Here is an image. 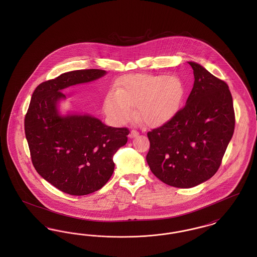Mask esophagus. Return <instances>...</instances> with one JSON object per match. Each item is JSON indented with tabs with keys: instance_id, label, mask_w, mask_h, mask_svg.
I'll use <instances>...</instances> for the list:
<instances>
[{
	"instance_id": "1",
	"label": "esophagus",
	"mask_w": 257,
	"mask_h": 257,
	"mask_svg": "<svg viewBox=\"0 0 257 257\" xmlns=\"http://www.w3.org/2000/svg\"><path fill=\"white\" fill-rule=\"evenodd\" d=\"M140 134L137 130H131V132H130V134H129V137L132 139V138H136L138 135Z\"/></svg>"
}]
</instances>
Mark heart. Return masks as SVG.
<instances>
[{"label": "heart", "mask_w": 257, "mask_h": 257, "mask_svg": "<svg viewBox=\"0 0 257 257\" xmlns=\"http://www.w3.org/2000/svg\"><path fill=\"white\" fill-rule=\"evenodd\" d=\"M182 81L175 76L138 74L123 78L116 92L110 93L104 104L105 111L122 124L134 115L148 126L163 125L175 115L184 97Z\"/></svg>", "instance_id": "1"}]
</instances>
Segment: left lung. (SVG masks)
I'll use <instances>...</instances> for the list:
<instances>
[{"instance_id":"left-lung-1","label":"left lung","mask_w":257,"mask_h":257,"mask_svg":"<svg viewBox=\"0 0 257 257\" xmlns=\"http://www.w3.org/2000/svg\"><path fill=\"white\" fill-rule=\"evenodd\" d=\"M189 64L195 83L186 105L171 120L147 133L150 170L162 182L176 188L195 187L218 171L235 127L227 84L200 64Z\"/></svg>"}]
</instances>
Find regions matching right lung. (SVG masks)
<instances>
[{
	"mask_svg": "<svg viewBox=\"0 0 257 257\" xmlns=\"http://www.w3.org/2000/svg\"><path fill=\"white\" fill-rule=\"evenodd\" d=\"M101 69L61 74L35 89L25 116V134L38 174L61 192L85 196L101 189L114 170L112 157L127 143L128 128H114L89 114L61 116L62 89L97 80Z\"/></svg>",
	"mask_w": 257,
	"mask_h": 257,
	"instance_id": "add662e5",
	"label": "right lung"
}]
</instances>
